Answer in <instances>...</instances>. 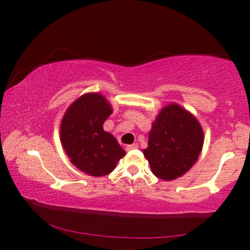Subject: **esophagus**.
Returning a JSON list of instances; mask_svg holds the SVG:
<instances>
[{
	"mask_svg": "<svg viewBox=\"0 0 250 250\" xmlns=\"http://www.w3.org/2000/svg\"><path fill=\"white\" fill-rule=\"evenodd\" d=\"M139 148V146H137V143H133V145H129V146H127V151H131V150H134V149H137Z\"/></svg>",
	"mask_w": 250,
	"mask_h": 250,
	"instance_id": "34e87169",
	"label": "esophagus"
}]
</instances>
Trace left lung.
I'll use <instances>...</instances> for the list:
<instances>
[{"label": "left lung", "instance_id": "8db88e82", "mask_svg": "<svg viewBox=\"0 0 250 250\" xmlns=\"http://www.w3.org/2000/svg\"><path fill=\"white\" fill-rule=\"evenodd\" d=\"M203 129L193 114L177 103L165 105L151 125L143 155L155 176L171 181L185 175L199 159Z\"/></svg>", "mask_w": 250, "mask_h": 250}]
</instances>
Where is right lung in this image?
I'll return each instance as SVG.
<instances>
[{"instance_id":"add662e5","label":"right lung","mask_w":250,"mask_h":250,"mask_svg":"<svg viewBox=\"0 0 250 250\" xmlns=\"http://www.w3.org/2000/svg\"><path fill=\"white\" fill-rule=\"evenodd\" d=\"M113 113L111 104L99 93L83 94L68 107L60 127L62 148L69 161L89 176H104L125 155L115 137L103 130Z\"/></svg>"}]
</instances>
